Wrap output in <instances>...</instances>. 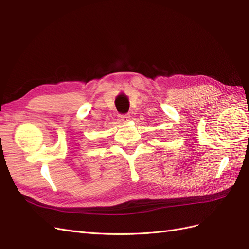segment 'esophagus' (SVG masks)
Masks as SVG:
<instances>
[{"label": "esophagus", "mask_w": 249, "mask_h": 249, "mask_svg": "<svg viewBox=\"0 0 249 249\" xmlns=\"http://www.w3.org/2000/svg\"><path fill=\"white\" fill-rule=\"evenodd\" d=\"M119 119L122 120L123 123H126L130 120V115L129 114H122V115H119Z\"/></svg>", "instance_id": "esophagus-1"}]
</instances>
